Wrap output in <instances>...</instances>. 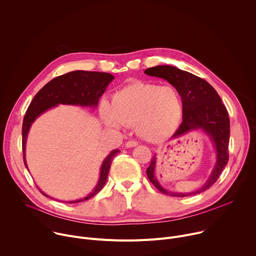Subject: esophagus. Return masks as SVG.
Masks as SVG:
<instances>
[{
  "instance_id": "esophagus-1",
  "label": "esophagus",
  "mask_w": 256,
  "mask_h": 256,
  "mask_svg": "<svg viewBox=\"0 0 256 256\" xmlns=\"http://www.w3.org/2000/svg\"><path fill=\"white\" fill-rule=\"evenodd\" d=\"M136 146H138V142L134 140H128L126 142V148H134V147H136Z\"/></svg>"
}]
</instances>
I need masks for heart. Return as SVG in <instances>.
Listing matches in <instances>:
<instances>
[{"instance_id":"heart-1","label":"heart","mask_w":256,"mask_h":256,"mask_svg":"<svg viewBox=\"0 0 256 256\" xmlns=\"http://www.w3.org/2000/svg\"><path fill=\"white\" fill-rule=\"evenodd\" d=\"M184 114V101L172 85L134 82L118 90L112 104L101 106V116L109 128L134 126L136 134L149 142L169 136Z\"/></svg>"}]
</instances>
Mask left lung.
I'll list each match as a JSON object with an SVG mask.
<instances>
[{"mask_svg": "<svg viewBox=\"0 0 256 256\" xmlns=\"http://www.w3.org/2000/svg\"><path fill=\"white\" fill-rule=\"evenodd\" d=\"M146 75L162 78L175 87L184 101V114L182 122L170 140L178 138L188 132L202 130L204 132L214 149V166L206 181L198 190L192 192H175L164 188L155 175L157 156L151 160L147 169V175L152 184L164 194L170 196L184 198L200 194L208 190L229 160L228 146L230 138V120L228 112L216 91L206 80L173 66H156L149 68L144 72Z\"/></svg>", "mask_w": 256, "mask_h": 256, "instance_id": "8db88e82", "label": "left lung"}]
</instances>
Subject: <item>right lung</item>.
<instances>
[{"instance_id": "obj_1", "label": "right lung", "mask_w": 256, "mask_h": 256, "mask_svg": "<svg viewBox=\"0 0 256 256\" xmlns=\"http://www.w3.org/2000/svg\"><path fill=\"white\" fill-rule=\"evenodd\" d=\"M114 77L109 72H89V70H72L66 72L64 75L58 76L44 85L38 93L32 99L26 114L23 120L22 126V149H23V161L28 169L26 163V140L27 136L30 130L32 124L36 118H38L42 114L46 112L50 109L60 105H77L81 107H92L96 108L99 103L100 97L105 92L108 85L112 82ZM120 151L116 149L108 154L103 160L99 179L93 190L87 194L85 198L70 200L66 202L74 204L87 200L97 194L104 186L107 180V175L110 169V165L114 156H116ZM40 192L48 196L40 188Z\"/></svg>"}]
</instances>
